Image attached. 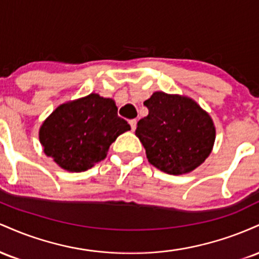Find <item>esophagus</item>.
Wrapping results in <instances>:
<instances>
[{
  "label": "esophagus",
  "instance_id": "1",
  "mask_svg": "<svg viewBox=\"0 0 259 259\" xmlns=\"http://www.w3.org/2000/svg\"><path fill=\"white\" fill-rule=\"evenodd\" d=\"M129 124H130V126H132V129L135 130V129H136V124H138V120H136V119H132V120L129 121Z\"/></svg>",
  "mask_w": 259,
  "mask_h": 259
}]
</instances>
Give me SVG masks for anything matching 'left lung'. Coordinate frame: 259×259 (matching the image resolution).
Here are the masks:
<instances>
[{
  "label": "left lung",
  "mask_w": 259,
  "mask_h": 259,
  "mask_svg": "<svg viewBox=\"0 0 259 259\" xmlns=\"http://www.w3.org/2000/svg\"><path fill=\"white\" fill-rule=\"evenodd\" d=\"M148 115L138 121L136 136L148 162L164 173L194 170L212 151L215 129L212 118L194 100L154 92L144 102Z\"/></svg>",
  "instance_id": "1"
}]
</instances>
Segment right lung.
<instances>
[{
	"instance_id": "right-lung-1",
	"label": "right lung",
	"mask_w": 259,
	"mask_h": 259,
	"mask_svg": "<svg viewBox=\"0 0 259 259\" xmlns=\"http://www.w3.org/2000/svg\"><path fill=\"white\" fill-rule=\"evenodd\" d=\"M130 125L118 117L114 101L91 94L63 103L44 121L40 142L44 152L61 168L85 171L105 159L107 151Z\"/></svg>"
}]
</instances>
